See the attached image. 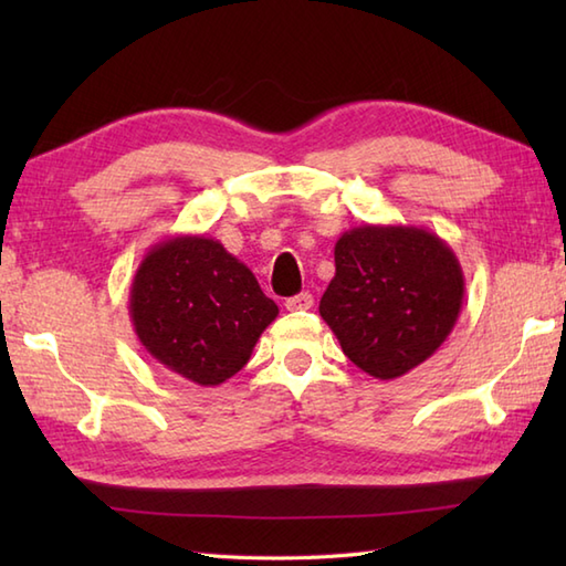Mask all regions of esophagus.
I'll use <instances>...</instances> for the list:
<instances>
[{
  "label": "esophagus",
  "mask_w": 566,
  "mask_h": 566,
  "mask_svg": "<svg viewBox=\"0 0 566 566\" xmlns=\"http://www.w3.org/2000/svg\"><path fill=\"white\" fill-rule=\"evenodd\" d=\"M284 306L290 311H308L311 306H314V296H311L308 292H302V294L286 298Z\"/></svg>",
  "instance_id": "esophagus-1"
}]
</instances>
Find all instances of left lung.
Segmentation results:
<instances>
[{"label": "left lung", "mask_w": 566, "mask_h": 566, "mask_svg": "<svg viewBox=\"0 0 566 566\" xmlns=\"http://www.w3.org/2000/svg\"><path fill=\"white\" fill-rule=\"evenodd\" d=\"M464 302L452 248L418 226H357L335 243V276L321 318L343 353L389 381L423 365L448 340Z\"/></svg>", "instance_id": "1"}]
</instances>
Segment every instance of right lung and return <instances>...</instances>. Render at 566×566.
I'll use <instances>...</instances> for the list:
<instances>
[{
	"label": "right lung",
	"instance_id": "right-lung-1",
	"mask_svg": "<svg viewBox=\"0 0 566 566\" xmlns=\"http://www.w3.org/2000/svg\"><path fill=\"white\" fill-rule=\"evenodd\" d=\"M128 314L140 345L165 369L199 387H219L248 365L280 308L219 240L187 233L146 252Z\"/></svg>",
	"mask_w": 566,
	"mask_h": 566
}]
</instances>
